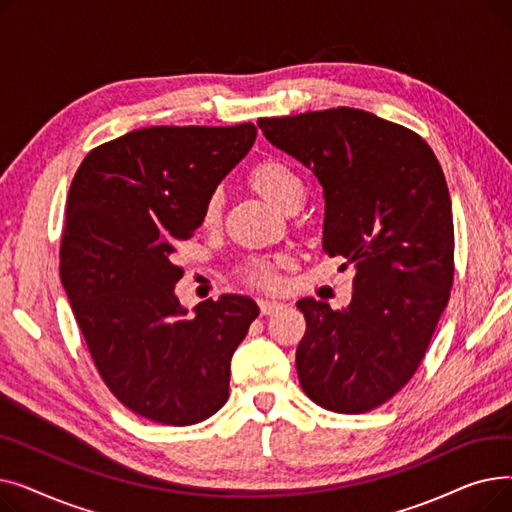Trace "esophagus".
<instances>
[{
    "label": "esophagus",
    "mask_w": 512,
    "mask_h": 512,
    "mask_svg": "<svg viewBox=\"0 0 512 512\" xmlns=\"http://www.w3.org/2000/svg\"><path fill=\"white\" fill-rule=\"evenodd\" d=\"M284 305L278 303V301H259V309H261V315H272L276 311H280Z\"/></svg>",
    "instance_id": "34e87169"
}]
</instances>
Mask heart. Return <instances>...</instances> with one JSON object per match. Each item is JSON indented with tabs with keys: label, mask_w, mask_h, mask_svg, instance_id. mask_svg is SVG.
<instances>
[{
	"label": "heart",
	"mask_w": 512,
	"mask_h": 512,
	"mask_svg": "<svg viewBox=\"0 0 512 512\" xmlns=\"http://www.w3.org/2000/svg\"><path fill=\"white\" fill-rule=\"evenodd\" d=\"M249 186L270 205L286 211L294 203L305 201V184L294 168L282 159H263L249 172ZM222 215V197L213 193L207 197L201 213L203 226H215ZM282 259H251L242 267V278L251 286L272 290L280 284Z\"/></svg>",
	"instance_id": "obj_1"
}]
</instances>
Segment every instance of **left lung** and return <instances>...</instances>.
<instances>
[{
    "label": "left lung",
    "mask_w": 512,
    "mask_h": 512,
    "mask_svg": "<svg viewBox=\"0 0 512 512\" xmlns=\"http://www.w3.org/2000/svg\"><path fill=\"white\" fill-rule=\"evenodd\" d=\"M257 126L315 174L324 251L355 265L346 309L297 303L307 321L301 386L328 411H371L413 378L450 299L454 226L440 161L417 132L355 107Z\"/></svg>",
    "instance_id": "left-lung-1"
}]
</instances>
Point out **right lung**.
Here are the masks:
<instances>
[{"label":"right lung","mask_w":512,"mask_h":512,"mask_svg":"<svg viewBox=\"0 0 512 512\" xmlns=\"http://www.w3.org/2000/svg\"><path fill=\"white\" fill-rule=\"evenodd\" d=\"M255 137L251 122L132 130L89 151L70 184L62 284L105 386L145 419L193 425L228 400L230 361L259 307L222 294L186 315L174 253Z\"/></svg>","instance_id":"add662e5"}]
</instances>
